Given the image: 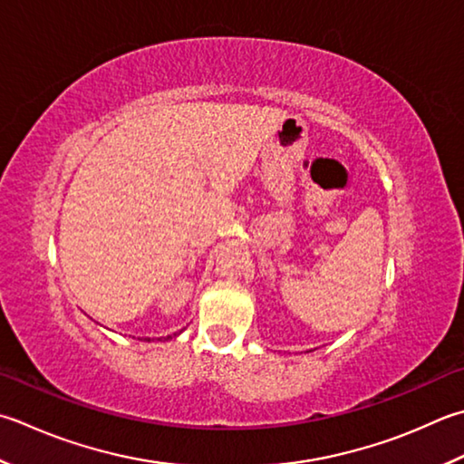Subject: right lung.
<instances>
[{"label":"right lung","mask_w":464,"mask_h":464,"mask_svg":"<svg viewBox=\"0 0 464 464\" xmlns=\"http://www.w3.org/2000/svg\"><path fill=\"white\" fill-rule=\"evenodd\" d=\"M180 332H183V330H180ZM180 332H177V334H172V335H167V338H157V340H159V342H165V340H172V338H177V335H179ZM144 340H149V342H150V338H144Z\"/></svg>","instance_id":"right-lung-1"}]
</instances>
